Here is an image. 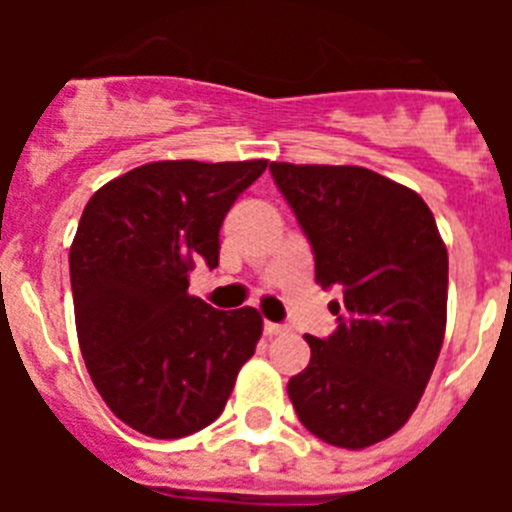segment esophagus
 I'll use <instances>...</instances> for the list:
<instances>
[{"label": "esophagus", "instance_id": "1", "mask_svg": "<svg viewBox=\"0 0 512 512\" xmlns=\"http://www.w3.org/2000/svg\"><path fill=\"white\" fill-rule=\"evenodd\" d=\"M284 325H279V323H264V333L266 336H282L284 333Z\"/></svg>", "mask_w": 512, "mask_h": 512}]
</instances>
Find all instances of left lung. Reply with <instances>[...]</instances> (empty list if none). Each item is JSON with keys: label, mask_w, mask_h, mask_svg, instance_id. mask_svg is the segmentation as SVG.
Masks as SVG:
<instances>
[{"label": "left lung", "mask_w": 512, "mask_h": 512, "mask_svg": "<svg viewBox=\"0 0 512 512\" xmlns=\"http://www.w3.org/2000/svg\"><path fill=\"white\" fill-rule=\"evenodd\" d=\"M315 253V282L338 287V328L305 336L289 379L300 423L338 449H366L408 423L441 354L449 253L420 194L361 166H269Z\"/></svg>", "instance_id": "obj_1"}]
</instances>
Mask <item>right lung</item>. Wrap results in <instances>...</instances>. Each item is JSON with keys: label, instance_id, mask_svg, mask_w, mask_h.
Listing matches in <instances>:
<instances>
[{"label": "right lung", "instance_id": "right-lung-1", "mask_svg": "<svg viewBox=\"0 0 512 512\" xmlns=\"http://www.w3.org/2000/svg\"><path fill=\"white\" fill-rule=\"evenodd\" d=\"M266 161H156L92 194L71 243L76 333L107 408L151 438L217 420L264 320L192 297L189 271L217 266L220 225Z\"/></svg>", "mask_w": 512, "mask_h": 512}]
</instances>
